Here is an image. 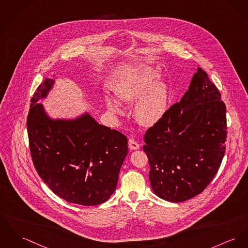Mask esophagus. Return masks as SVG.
<instances>
[{
	"instance_id": "obj_1",
	"label": "esophagus",
	"mask_w": 248,
	"mask_h": 248,
	"mask_svg": "<svg viewBox=\"0 0 248 248\" xmlns=\"http://www.w3.org/2000/svg\"><path fill=\"white\" fill-rule=\"evenodd\" d=\"M140 147H141L140 144L138 142H136L135 140H133V139L129 140V148H130V149L136 150V149H140Z\"/></svg>"
}]
</instances>
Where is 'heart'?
Masks as SVG:
<instances>
[{
	"label": "heart",
	"instance_id": "b5f03b06",
	"mask_svg": "<svg viewBox=\"0 0 248 248\" xmlns=\"http://www.w3.org/2000/svg\"><path fill=\"white\" fill-rule=\"evenodd\" d=\"M160 70L155 66L136 67L121 79L116 87V93L121 101H135L133 114L136 120L144 126H152L165 116L169 91L165 83L157 82ZM107 110L112 115H121L122 106L117 99L107 97Z\"/></svg>",
	"mask_w": 248,
	"mask_h": 248
}]
</instances>
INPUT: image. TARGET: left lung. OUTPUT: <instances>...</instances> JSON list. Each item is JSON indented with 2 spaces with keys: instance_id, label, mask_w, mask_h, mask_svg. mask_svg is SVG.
<instances>
[{
  "instance_id": "left-lung-1",
  "label": "left lung",
  "mask_w": 248,
  "mask_h": 248,
  "mask_svg": "<svg viewBox=\"0 0 248 248\" xmlns=\"http://www.w3.org/2000/svg\"><path fill=\"white\" fill-rule=\"evenodd\" d=\"M226 105L207 73L198 67L181 101L149 128L144 140L153 193L170 202L200 194L225 154Z\"/></svg>"
}]
</instances>
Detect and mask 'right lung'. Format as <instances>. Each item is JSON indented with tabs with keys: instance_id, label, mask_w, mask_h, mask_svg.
Returning <instances> with one entry per match:
<instances>
[{
	"instance_id": "obj_1",
	"label": "right lung",
	"mask_w": 248,
	"mask_h": 248,
	"mask_svg": "<svg viewBox=\"0 0 248 248\" xmlns=\"http://www.w3.org/2000/svg\"><path fill=\"white\" fill-rule=\"evenodd\" d=\"M54 84V79H45L31 99L27 132L33 165L59 198L83 206L99 205L116 191L128 139L87 112L72 118L50 116L38 102L48 98Z\"/></svg>"
}]
</instances>
